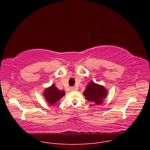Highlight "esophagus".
Returning <instances> with one entry per match:
<instances>
[{
    "label": "esophagus",
    "instance_id": "34e87169",
    "mask_svg": "<svg viewBox=\"0 0 150 150\" xmlns=\"http://www.w3.org/2000/svg\"><path fill=\"white\" fill-rule=\"evenodd\" d=\"M70 89H71V91H74V90H76V88L75 87H71L70 88Z\"/></svg>",
    "mask_w": 150,
    "mask_h": 150
}]
</instances>
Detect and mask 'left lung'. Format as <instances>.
<instances>
[{
	"instance_id": "obj_1",
	"label": "left lung",
	"mask_w": 150,
	"mask_h": 150,
	"mask_svg": "<svg viewBox=\"0 0 150 150\" xmlns=\"http://www.w3.org/2000/svg\"><path fill=\"white\" fill-rule=\"evenodd\" d=\"M83 95L88 101L94 105L101 104L107 96V90L102 85L90 82L83 91Z\"/></svg>"
}]
</instances>
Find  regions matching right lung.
Segmentation results:
<instances>
[{"instance_id":"right-lung-1","label":"right lung","mask_w":150,"mask_h":150,"mask_svg":"<svg viewBox=\"0 0 150 150\" xmlns=\"http://www.w3.org/2000/svg\"><path fill=\"white\" fill-rule=\"evenodd\" d=\"M64 95H65V91L57 89L54 84L50 87L47 88L44 93L46 100L51 105L56 103Z\"/></svg>"}]
</instances>
